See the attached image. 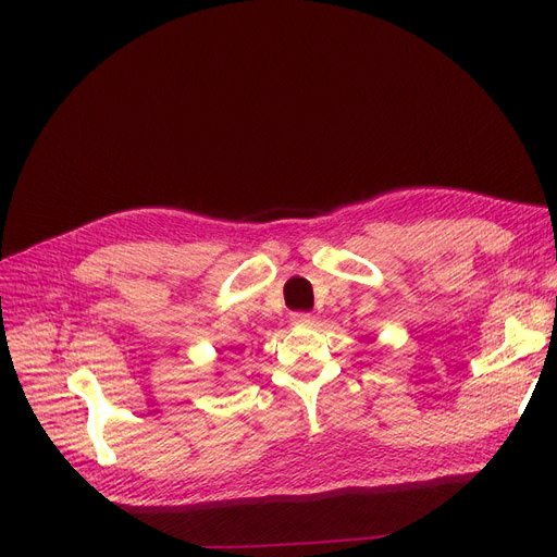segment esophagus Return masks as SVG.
I'll list each match as a JSON object with an SVG mask.
<instances>
[{"instance_id": "34e87169", "label": "esophagus", "mask_w": 557, "mask_h": 557, "mask_svg": "<svg viewBox=\"0 0 557 557\" xmlns=\"http://www.w3.org/2000/svg\"><path fill=\"white\" fill-rule=\"evenodd\" d=\"M290 323L298 325V327H305V325H309V323H311V313H307V311H296V313H290Z\"/></svg>"}]
</instances>
